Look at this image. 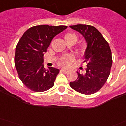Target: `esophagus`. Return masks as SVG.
Returning <instances> with one entry per match:
<instances>
[{"instance_id":"obj_1","label":"esophagus","mask_w":126,"mask_h":126,"mask_svg":"<svg viewBox=\"0 0 126 126\" xmlns=\"http://www.w3.org/2000/svg\"><path fill=\"white\" fill-rule=\"evenodd\" d=\"M61 71L63 73H67L69 72V71L67 70V69H61Z\"/></svg>"}]
</instances>
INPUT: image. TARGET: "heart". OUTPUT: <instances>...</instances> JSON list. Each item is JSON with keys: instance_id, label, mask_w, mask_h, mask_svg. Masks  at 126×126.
Segmentation results:
<instances>
[{"instance_id": "obj_1", "label": "heart", "mask_w": 126, "mask_h": 126, "mask_svg": "<svg viewBox=\"0 0 126 126\" xmlns=\"http://www.w3.org/2000/svg\"><path fill=\"white\" fill-rule=\"evenodd\" d=\"M64 38L66 42H68L70 40H75L76 42L77 40V37L75 34H73V33H67L65 35ZM75 59V58L72 55H65L62 56L60 58L58 61V64L61 67L68 68L70 67V65L73 62H74Z\"/></svg>"}]
</instances>
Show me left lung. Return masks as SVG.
Instances as JSON below:
<instances>
[{
  "label": "left lung",
  "mask_w": 126,
  "mask_h": 126,
  "mask_svg": "<svg viewBox=\"0 0 126 126\" xmlns=\"http://www.w3.org/2000/svg\"><path fill=\"white\" fill-rule=\"evenodd\" d=\"M84 37L87 44L84 62L87 63L86 72L80 74L69 85L73 89L85 94L96 93L101 89L110 75L112 60L111 51L108 42L96 28L86 24L70 26Z\"/></svg>",
  "instance_id": "obj_1"
}]
</instances>
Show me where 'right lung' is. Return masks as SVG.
<instances>
[{"instance_id": "right-lung-1", "label": "right lung", "mask_w": 126, "mask_h": 126, "mask_svg": "<svg viewBox=\"0 0 126 126\" xmlns=\"http://www.w3.org/2000/svg\"><path fill=\"white\" fill-rule=\"evenodd\" d=\"M67 28L66 26L38 25L26 30L15 48V65L18 77L27 88L42 92L54 85L59 69H45L43 56L53 38Z\"/></svg>"}]
</instances>
